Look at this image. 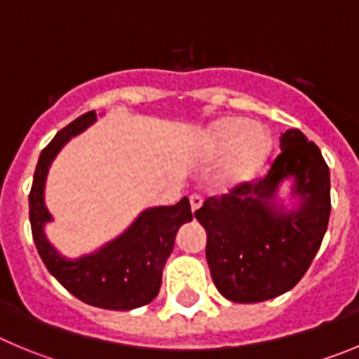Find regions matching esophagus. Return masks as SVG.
<instances>
[{
	"instance_id": "obj_1",
	"label": "esophagus",
	"mask_w": 359,
	"mask_h": 359,
	"mask_svg": "<svg viewBox=\"0 0 359 359\" xmlns=\"http://www.w3.org/2000/svg\"><path fill=\"white\" fill-rule=\"evenodd\" d=\"M189 203H191V210H193V212H196V210L202 207L203 200H202V196H198V195H191L189 196Z\"/></svg>"
}]
</instances>
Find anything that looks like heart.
<instances>
[{
	"label": "heart",
	"instance_id": "heart-1",
	"mask_svg": "<svg viewBox=\"0 0 359 359\" xmlns=\"http://www.w3.org/2000/svg\"><path fill=\"white\" fill-rule=\"evenodd\" d=\"M273 147L269 130L243 116H226L210 123L203 130L198 156L203 161L225 157L221 180L237 186L251 180L262 168Z\"/></svg>",
	"mask_w": 359,
	"mask_h": 359
}]
</instances>
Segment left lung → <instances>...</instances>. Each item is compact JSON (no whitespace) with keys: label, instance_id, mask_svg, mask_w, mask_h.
I'll use <instances>...</instances> for the list:
<instances>
[{"label":"left lung","instance_id":"1","mask_svg":"<svg viewBox=\"0 0 359 359\" xmlns=\"http://www.w3.org/2000/svg\"><path fill=\"white\" fill-rule=\"evenodd\" d=\"M280 149L264 179L207 198L195 212L207 232L214 285L233 303H259L294 289L327 230L330 168L319 147L289 129ZM283 183L287 197L280 196Z\"/></svg>","mask_w":359,"mask_h":359}]
</instances>
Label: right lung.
<instances>
[{"instance_id": "right-lung-1", "label": "right lung", "mask_w": 359, "mask_h": 359, "mask_svg": "<svg viewBox=\"0 0 359 359\" xmlns=\"http://www.w3.org/2000/svg\"><path fill=\"white\" fill-rule=\"evenodd\" d=\"M95 122V111L85 113L63 127L40 154L29 191L33 241L49 273L72 296L104 310H134L159 294L164 262L172 253L177 232L193 219V212L186 196L175 205L149 207L120 236L97 250L76 259L62 255L46 233V225L53 221L46 205V180L60 150Z\"/></svg>"}]
</instances>
